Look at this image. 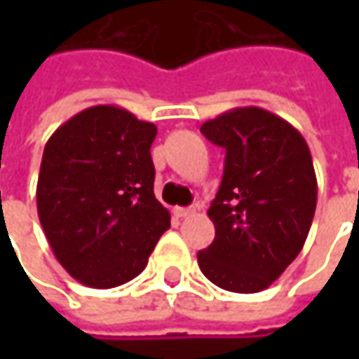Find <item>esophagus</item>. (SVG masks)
<instances>
[{
	"label": "esophagus",
	"mask_w": 359,
	"mask_h": 359,
	"mask_svg": "<svg viewBox=\"0 0 359 359\" xmlns=\"http://www.w3.org/2000/svg\"><path fill=\"white\" fill-rule=\"evenodd\" d=\"M173 214L177 215V217H189V215L196 214V208H175Z\"/></svg>",
	"instance_id": "esophagus-1"
}]
</instances>
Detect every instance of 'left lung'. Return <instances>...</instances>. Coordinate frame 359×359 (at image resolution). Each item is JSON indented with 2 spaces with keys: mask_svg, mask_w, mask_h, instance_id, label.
<instances>
[{
  "mask_svg": "<svg viewBox=\"0 0 359 359\" xmlns=\"http://www.w3.org/2000/svg\"><path fill=\"white\" fill-rule=\"evenodd\" d=\"M201 133L226 149L224 177L208 215L212 245L198 252L203 276L222 290L269 287L302 252L318 201V180L304 135L262 107H236Z\"/></svg>",
  "mask_w": 359,
  "mask_h": 359,
  "instance_id": "left-lung-1",
  "label": "left lung"
}]
</instances>
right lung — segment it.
<instances>
[{
	"instance_id": "add662e5",
	"label": "right lung",
	"mask_w": 359,
	"mask_h": 359,
	"mask_svg": "<svg viewBox=\"0 0 359 359\" xmlns=\"http://www.w3.org/2000/svg\"><path fill=\"white\" fill-rule=\"evenodd\" d=\"M156 133L123 107L93 105L46 144L37 215L53 255L83 285L133 280L170 228V212L154 196Z\"/></svg>"
}]
</instances>
